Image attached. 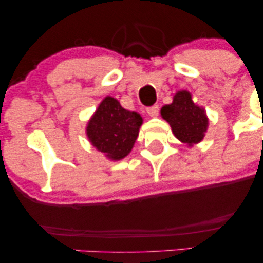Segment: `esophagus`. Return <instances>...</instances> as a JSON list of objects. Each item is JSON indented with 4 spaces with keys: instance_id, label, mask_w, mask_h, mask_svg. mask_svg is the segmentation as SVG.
Returning a JSON list of instances; mask_svg holds the SVG:
<instances>
[{
    "instance_id": "obj_1",
    "label": "esophagus",
    "mask_w": 263,
    "mask_h": 263,
    "mask_svg": "<svg viewBox=\"0 0 263 263\" xmlns=\"http://www.w3.org/2000/svg\"><path fill=\"white\" fill-rule=\"evenodd\" d=\"M147 114H148L151 117L158 116V114H159V106H158V105H153V106L147 107Z\"/></svg>"
}]
</instances>
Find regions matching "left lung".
<instances>
[{
  "mask_svg": "<svg viewBox=\"0 0 263 263\" xmlns=\"http://www.w3.org/2000/svg\"><path fill=\"white\" fill-rule=\"evenodd\" d=\"M161 114L170 122L176 137L184 143L192 146L204 138L208 119L203 108L193 102L188 91L177 92L173 102L163 106Z\"/></svg>",
  "mask_w": 263,
  "mask_h": 263,
  "instance_id": "left-lung-1",
  "label": "left lung"
}]
</instances>
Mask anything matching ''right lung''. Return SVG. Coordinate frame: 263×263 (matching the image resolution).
I'll list each match as a JSON object with an SVG mask.
<instances>
[{
    "label": "right lung",
    "instance_id": "1",
    "mask_svg": "<svg viewBox=\"0 0 263 263\" xmlns=\"http://www.w3.org/2000/svg\"><path fill=\"white\" fill-rule=\"evenodd\" d=\"M142 125L138 114L123 108L116 99L107 96L87 125V137L111 159H122L131 152Z\"/></svg>",
    "mask_w": 263,
    "mask_h": 263
}]
</instances>
